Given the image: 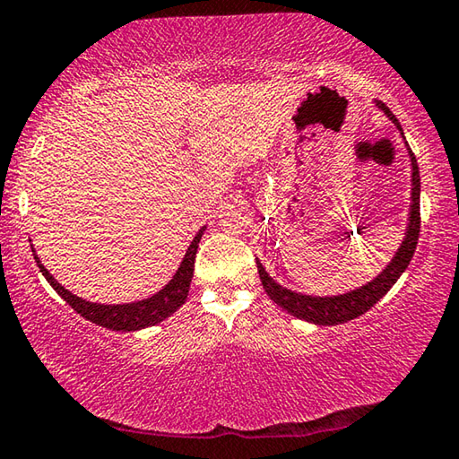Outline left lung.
<instances>
[{
  "label": "left lung",
  "instance_id": "left-lung-1",
  "mask_svg": "<svg viewBox=\"0 0 459 459\" xmlns=\"http://www.w3.org/2000/svg\"><path fill=\"white\" fill-rule=\"evenodd\" d=\"M378 108L385 111V114L396 124V127L403 132L399 119L394 117L393 111H390L382 101H378ZM411 164H412V195H411L412 203H411L409 230H407V236H404L403 246L399 247V252H396V256L386 266L385 273L377 276L372 282H368L366 287L345 292V295H340V297H309V295H299V292H292L289 289L281 287V284H276L268 276L264 266H262L260 262H256L262 287H264V290L268 292V297L273 299L276 305L282 307L284 311L295 315V317L317 323V325H340V323L359 317V315H364L370 307L377 305L378 300L390 290V287L399 281V276L404 273V268L409 266V262L417 247V239L420 231V203H419L420 178H419L417 159L412 152H411Z\"/></svg>",
  "mask_w": 459,
  "mask_h": 459
}]
</instances>
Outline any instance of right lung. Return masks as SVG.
I'll return each instance as SVG.
<instances>
[{
  "instance_id": "obj_1",
  "label": "right lung",
  "mask_w": 459,
  "mask_h": 459,
  "mask_svg": "<svg viewBox=\"0 0 459 459\" xmlns=\"http://www.w3.org/2000/svg\"><path fill=\"white\" fill-rule=\"evenodd\" d=\"M203 230H199V234L193 238L189 250L185 254V260L180 262V268L177 270V274L172 276V281L167 284V287H164L160 292H156L154 297L138 300V303H127V305H97V303H89V300L74 297L73 292H69L65 287H60V284L52 279L48 270L40 264L36 252L34 250L32 252H34L36 264H39L40 273L44 274V279L50 282V287L55 289L79 315L97 323V325L114 329V332H136V329L156 325V323H160L162 319L170 317V315L185 303L186 295H189V284L195 270V254H197Z\"/></svg>"
}]
</instances>
